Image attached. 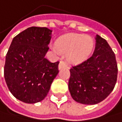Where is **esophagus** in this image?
Listing matches in <instances>:
<instances>
[{"label": "esophagus", "mask_w": 122, "mask_h": 122, "mask_svg": "<svg viewBox=\"0 0 122 122\" xmlns=\"http://www.w3.org/2000/svg\"><path fill=\"white\" fill-rule=\"evenodd\" d=\"M66 67H67V64H66V62L63 61H61L59 63V65H58V69L61 70L63 68H66Z\"/></svg>", "instance_id": "1"}]
</instances>
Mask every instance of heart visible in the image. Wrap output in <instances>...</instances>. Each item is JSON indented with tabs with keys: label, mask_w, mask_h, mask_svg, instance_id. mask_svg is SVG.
Wrapping results in <instances>:
<instances>
[{
	"label": "heart",
	"mask_w": 122,
	"mask_h": 122,
	"mask_svg": "<svg viewBox=\"0 0 122 122\" xmlns=\"http://www.w3.org/2000/svg\"><path fill=\"white\" fill-rule=\"evenodd\" d=\"M94 41L90 37L81 34H69L59 38L56 44L51 45L54 52L66 53L72 63H79L87 58L92 52Z\"/></svg>",
	"instance_id": "heart-1"
}]
</instances>
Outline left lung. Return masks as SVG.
<instances>
[{"mask_svg":"<svg viewBox=\"0 0 122 122\" xmlns=\"http://www.w3.org/2000/svg\"><path fill=\"white\" fill-rule=\"evenodd\" d=\"M92 56L70 69L69 90L72 98L83 104L102 102L113 91L117 80L115 54L106 40L96 35Z\"/></svg>","mask_w":122,"mask_h":122,"instance_id":"left-lung-1","label":"left lung"}]
</instances>
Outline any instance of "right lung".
<instances>
[{"mask_svg":"<svg viewBox=\"0 0 122 122\" xmlns=\"http://www.w3.org/2000/svg\"><path fill=\"white\" fill-rule=\"evenodd\" d=\"M52 30L32 26L13 39L6 56L4 78L11 93L18 100L35 104L44 99L58 73L59 61L45 58Z\"/></svg>","mask_w":122,"mask_h":122,"instance_id":"add662e5","label":"right lung"}]
</instances>
